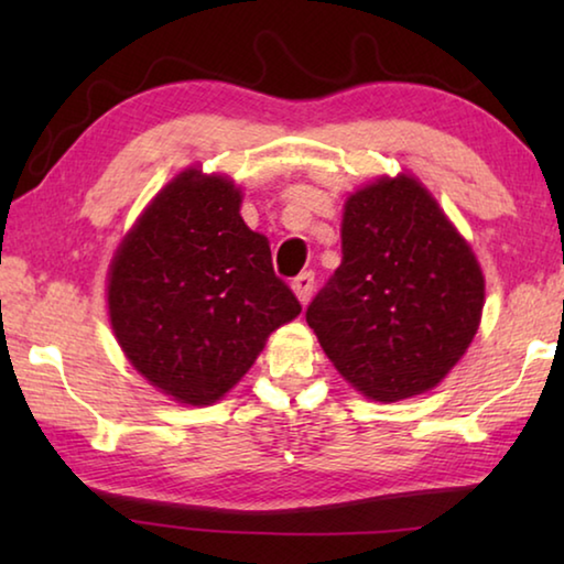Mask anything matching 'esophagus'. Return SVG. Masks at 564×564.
<instances>
[{
  "label": "esophagus",
  "mask_w": 564,
  "mask_h": 564,
  "mask_svg": "<svg viewBox=\"0 0 564 564\" xmlns=\"http://www.w3.org/2000/svg\"><path fill=\"white\" fill-rule=\"evenodd\" d=\"M293 293L299 295V301L305 305L313 295V273H301L299 279L293 281Z\"/></svg>",
  "instance_id": "1"
}]
</instances>
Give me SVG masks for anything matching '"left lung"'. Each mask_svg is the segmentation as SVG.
Returning a JSON list of instances; mask_svg holds the SVG:
<instances>
[{
	"label": "left lung",
	"instance_id": "obj_1",
	"mask_svg": "<svg viewBox=\"0 0 564 564\" xmlns=\"http://www.w3.org/2000/svg\"><path fill=\"white\" fill-rule=\"evenodd\" d=\"M343 261L305 321L338 373L395 403L435 388L480 326L485 279L420 181L378 178L348 196Z\"/></svg>",
	"mask_w": 564,
	"mask_h": 564
}]
</instances>
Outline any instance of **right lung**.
Masks as SVG:
<instances>
[{
  "label": "right lung",
  "instance_id": "obj_1",
  "mask_svg": "<svg viewBox=\"0 0 564 564\" xmlns=\"http://www.w3.org/2000/svg\"><path fill=\"white\" fill-rule=\"evenodd\" d=\"M226 176L181 171L159 191L109 269V318L133 368L161 393L212 405L301 313L273 273L269 238L241 218Z\"/></svg>",
  "mask_w": 564,
  "mask_h": 564
}]
</instances>
